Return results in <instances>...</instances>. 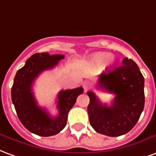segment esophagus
<instances>
[{"mask_svg": "<svg viewBox=\"0 0 156 156\" xmlns=\"http://www.w3.org/2000/svg\"><path fill=\"white\" fill-rule=\"evenodd\" d=\"M90 87V83L89 82H85L83 84V88H84V90L85 91H87L89 88Z\"/></svg>", "mask_w": 156, "mask_h": 156, "instance_id": "1", "label": "esophagus"}]
</instances>
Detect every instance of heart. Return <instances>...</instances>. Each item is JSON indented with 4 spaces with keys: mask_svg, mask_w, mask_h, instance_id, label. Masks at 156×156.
<instances>
[{
    "mask_svg": "<svg viewBox=\"0 0 156 156\" xmlns=\"http://www.w3.org/2000/svg\"><path fill=\"white\" fill-rule=\"evenodd\" d=\"M90 61L94 66L101 67L104 63L106 62L107 66H111L114 63V58L110 56V55L106 52H98L95 54L92 55L90 59Z\"/></svg>",
    "mask_w": 156,
    "mask_h": 156,
    "instance_id": "obj_1",
    "label": "heart"
}]
</instances>
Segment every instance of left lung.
I'll list each match as a JSON object with an SVG mask.
<instances>
[{
	"label": "left lung",
	"instance_id": "8db88e82",
	"mask_svg": "<svg viewBox=\"0 0 156 156\" xmlns=\"http://www.w3.org/2000/svg\"><path fill=\"white\" fill-rule=\"evenodd\" d=\"M145 80L138 66L126 57L121 66L99 76L97 88L115 94L111 105L102 104L94 92L88 91L87 107L90 126L96 132L120 136L136 126L145 105Z\"/></svg>",
	"mask_w": 156,
	"mask_h": 156
}]
</instances>
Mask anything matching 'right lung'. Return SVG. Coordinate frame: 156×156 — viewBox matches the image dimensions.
<instances>
[{
    "instance_id": "add662e5",
    "label": "right lung",
    "mask_w": 156,
    "mask_h": 156,
    "mask_svg": "<svg viewBox=\"0 0 156 156\" xmlns=\"http://www.w3.org/2000/svg\"><path fill=\"white\" fill-rule=\"evenodd\" d=\"M64 55H51L48 52L31 55L22 68L17 70L11 88V100L20 122L31 133L41 136L56 135L66 126L68 113L75 105L82 87L61 90L57 96L58 115L51 117L46 110L37 105L32 92L36 77L45 70L52 69Z\"/></svg>"
}]
</instances>
